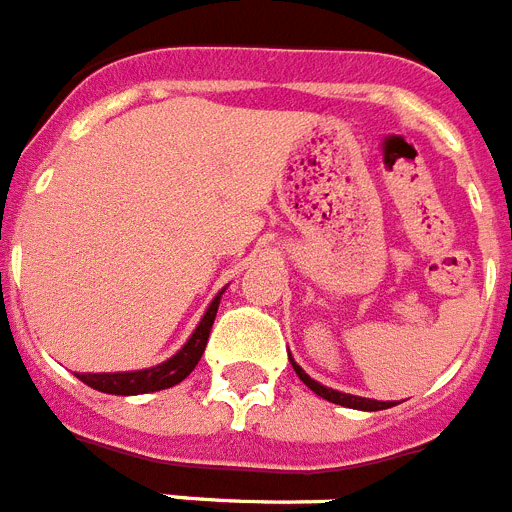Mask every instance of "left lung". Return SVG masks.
I'll use <instances>...</instances> for the list:
<instances>
[{
	"label": "left lung",
	"mask_w": 512,
	"mask_h": 512,
	"mask_svg": "<svg viewBox=\"0 0 512 512\" xmlns=\"http://www.w3.org/2000/svg\"><path fill=\"white\" fill-rule=\"evenodd\" d=\"M291 358V355H288ZM291 366L293 371H296V376H299L301 381H304L306 386H309L314 394H319L322 399H327V402H335V404H342V407H353V410H366V412H376V410H386V407H394V404L389 402H376V399H366V397H353V394H342V391H335V389H327V386L317 384L314 379H309L304 371H301L296 363H293L291 358Z\"/></svg>",
	"instance_id": "8db88e82"
}]
</instances>
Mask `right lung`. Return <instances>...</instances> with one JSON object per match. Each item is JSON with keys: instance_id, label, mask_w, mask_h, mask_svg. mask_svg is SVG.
<instances>
[{"instance_id": "right-lung-1", "label": "right lung", "mask_w": 512, "mask_h": 512, "mask_svg": "<svg viewBox=\"0 0 512 512\" xmlns=\"http://www.w3.org/2000/svg\"><path fill=\"white\" fill-rule=\"evenodd\" d=\"M221 293L211 301L208 311L203 314L201 324L195 327L190 340L185 342V348L177 355H172L170 361H164L162 366L146 368V371H128V373H77L79 381L105 394H118V397H131V394H149V391L170 389V386L180 384L185 376H190L198 361H201L203 350H206L208 335H211L213 319L219 311Z\"/></svg>"}]
</instances>
